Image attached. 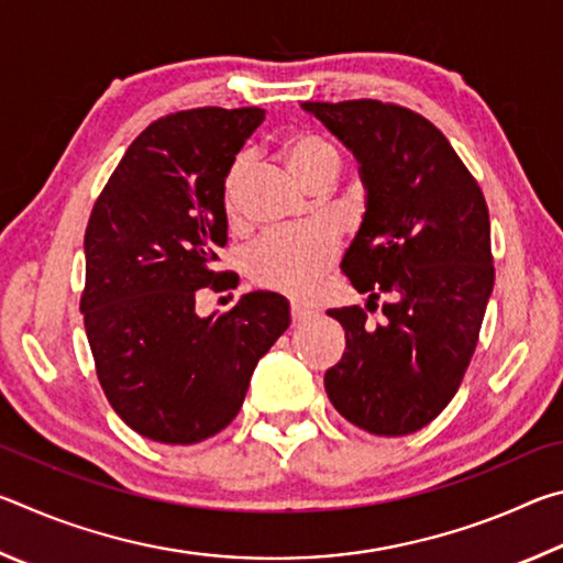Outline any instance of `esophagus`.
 Here are the masks:
<instances>
[{
  "label": "esophagus",
  "mask_w": 563,
  "mask_h": 563,
  "mask_svg": "<svg viewBox=\"0 0 563 563\" xmlns=\"http://www.w3.org/2000/svg\"><path fill=\"white\" fill-rule=\"evenodd\" d=\"M290 318H292V325H305V322H310L312 318H316V312L305 310V308H300V305H292Z\"/></svg>",
  "instance_id": "34e87169"
}]
</instances>
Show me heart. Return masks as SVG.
Instances as JSON below:
<instances>
[{
	"mask_svg": "<svg viewBox=\"0 0 563 563\" xmlns=\"http://www.w3.org/2000/svg\"><path fill=\"white\" fill-rule=\"evenodd\" d=\"M283 156L305 184L335 176L340 166L338 148L310 131L290 133L283 141ZM245 161L238 158L225 176V206L233 208ZM338 255V241L325 225L280 228L261 235L245 253V273L255 285L290 298H308L318 290L322 275Z\"/></svg>",
	"mask_w": 563,
	"mask_h": 563,
	"instance_id": "b5f03b06",
	"label": "heart"
}]
</instances>
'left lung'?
I'll use <instances>...</instances> for the list:
<instances>
[{
  "label": "left lung",
  "instance_id": "8db88e82",
  "mask_svg": "<svg viewBox=\"0 0 563 563\" xmlns=\"http://www.w3.org/2000/svg\"><path fill=\"white\" fill-rule=\"evenodd\" d=\"M360 164L362 225L342 271L367 309L328 310L345 352L325 393L360 430L402 437L450 405L474 355L494 288L489 208L444 133L419 113L375 99L305 101Z\"/></svg>",
  "mask_w": 563,
  "mask_h": 563
}]
</instances>
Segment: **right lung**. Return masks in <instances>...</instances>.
<instances>
[{
    "instance_id": "obj_1",
    "label": "right lung",
    "mask_w": 563,
    "mask_h": 563,
    "mask_svg": "<svg viewBox=\"0 0 563 563\" xmlns=\"http://www.w3.org/2000/svg\"><path fill=\"white\" fill-rule=\"evenodd\" d=\"M265 111L203 107L141 131L93 203L84 235V328L103 395L133 432L164 444L218 434L241 409L258 360L290 325L278 292H247L196 316L228 241L225 176Z\"/></svg>"
}]
</instances>
